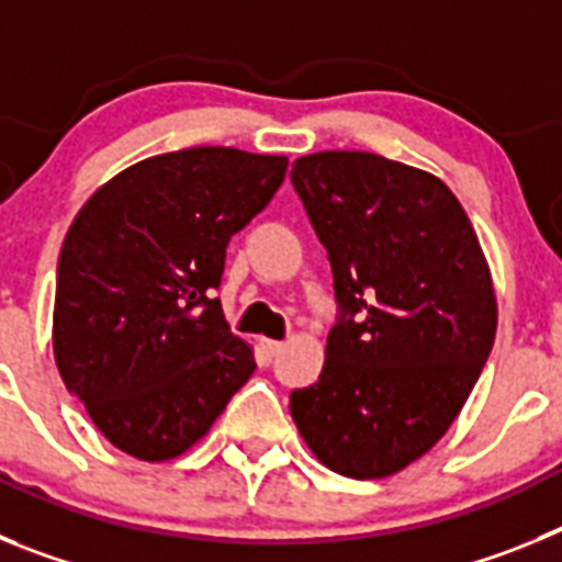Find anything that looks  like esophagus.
I'll return each mask as SVG.
<instances>
[{
    "mask_svg": "<svg viewBox=\"0 0 562 562\" xmlns=\"http://www.w3.org/2000/svg\"><path fill=\"white\" fill-rule=\"evenodd\" d=\"M261 349H265V355L270 357H276V355H281V349H284V342L281 340H261Z\"/></svg>",
    "mask_w": 562,
    "mask_h": 562,
    "instance_id": "34e87169",
    "label": "esophagus"
}]
</instances>
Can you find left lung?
<instances>
[{
	"label": "left lung",
	"mask_w": 562,
	"mask_h": 562,
	"mask_svg": "<svg viewBox=\"0 0 562 562\" xmlns=\"http://www.w3.org/2000/svg\"><path fill=\"white\" fill-rule=\"evenodd\" d=\"M326 247L337 321L324 371L290 394L312 453L385 479L448 434L493 351L498 306L479 236L439 177L369 151L292 162Z\"/></svg>",
	"instance_id": "obj_1"
}]
</instances>
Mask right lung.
Returning <instances> with one entry per match:
<instances>
[{"mask_svg":"<svg viewBox=\"0 0 562 562\" xmlns=\"http://www.w3.org/2000/svg\"><path fill=\"white\" fill-rule=\"evenodd\" d=\"M284 173L276 154L182 148L126 168L78 211L58 256L53 349L69 394L123 453H186L256 371L213 290L231 236Z\"/></svg>","mask_w":562,"mask_h":562,"instance_id":"add662e5","label":"right lung"}]
</instances>
